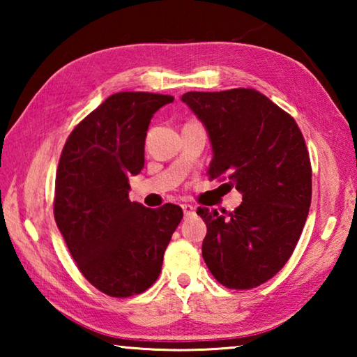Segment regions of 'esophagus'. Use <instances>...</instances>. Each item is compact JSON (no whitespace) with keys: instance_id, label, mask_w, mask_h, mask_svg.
Wrapping results in <instances>:
<instances>
[{"instance_id":"1","label":"esophagus","mask_w":357,"mask_h":357,"mask_svg":"<svg viewBox=\"0 0 357 357\" xmlns=\"http://www.w3.org/2000/svg\"><path fill=\"white\" fill-rule=\"evenodd\" d=\"M183 211L184 215H193L195 214V206H192V204H183Z\"/></svg>"}]
</instances>
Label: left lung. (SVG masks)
Listing matches in <instances>:
<instances>
[{
    "instance_id": "left-lung-1",
    "label": "left lung",
    "mask_w": 357,
    "mask_h": 357,
    "mask_svg": "<svg viewBox=\"0 0 357 357\" xmlns=\"http://www.w3.org/2000/svg\"><path fill=\"white\" fill-rule=\"evenodd\" d=\"M208 132V176H227L243 203L227 213L198 208L202 253L215 280L250 289L279 273L298 244L312 202V167L296 121L261 93L236 88L183 94Z\"/></svg>"
}]
</instances>
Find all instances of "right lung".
<instances>
[{"label":"right lung","instance_id":"right-lung-1","mask_svg":"<svg viewBox=\"0 0 357 357\" xmlns=\"http://www.w3.org/2000/svg\"><path fill=\"white\" fill-rule=\"evenodd\" d=\"M174 98L116 93L72 130L58 164L56 225L86 280L113 298L140 294L160 274L183 209L129 200V176L144 165L151 118Z\"/></svg>","mask_w":357,"mask_h":357}]
</instances>
